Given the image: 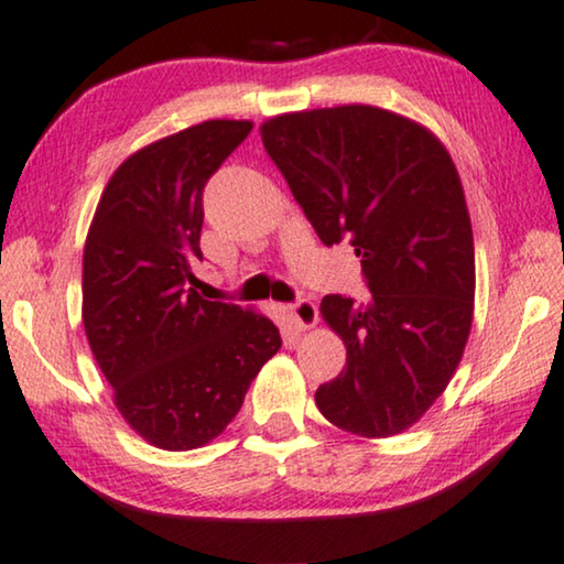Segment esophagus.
<instances>
[{"mask_svg":"<svg viewBox=\"0 0 564 564\" xmlns=\"http://www.w3.org/2000/svg\"><path fill=\"white\" fill-rule=\"evenodd\" d=\"M289 319L299 332L312 329L316 322H319V308H316L314 301H299V304L289 306Z\"/></svg>","mask_w":564,"mask_h":564,"instance_id":"1","label":"esophagus"}]
</instances>
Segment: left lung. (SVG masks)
<instances>
[{"label":"left lung","mask_w":564,"mask_h":564,"mask_svg":"<svg viewBox=\"0 0 564 564\" xmlns=\"http://www.w3.org/2000/svg\"><path fill=\"white\" fill-rule=\"evenodd\" d=\"M260 138L319 240L350 237L370 289L362 306L322 299L347 365L316 388V406L358 437L406 432L455 376L473 327V225L455 163L430 127L372 105L275 115Z\"/></svg>","instance_id":"left-lung-1"}]
</instances>
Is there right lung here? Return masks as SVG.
<instances>
[{
	"label": "right lung",
	"instance_id": "right-lung-1",
	"mask_svg": "<svg viewBox=\"0 0 564 564\" xmlns=\"http://www.w3.org/2000/svg\"><path fill=\"white\" fill-rule=\"evenodd\" d=\"M250 130V120H206L134 150L107 181L86 235V339L117 411L158 449L219 437L281 350L265 314L192 289L204 184Z\"/></svg>",
	"mask_w": 564,
	"mask_h": 564
}]
</instances>
